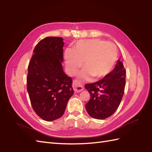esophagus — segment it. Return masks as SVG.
Masks as SVG:
<instances>
[{
    "label": "esophagus",
    "mask_w": 152,
    "mask_h": 152,
    "mask_svg": "<svg viewBox=\"0 0 152 152\" xmlns=\"http://www.w3.org/2000/svg\"><path fill=\"white\" fill-rule=\"evenodd\" d=\"M73 90L75 92L78 93L81 92L84 89V86L82 85L78 80H73Z\"/></svg>",
    "instance_id": "esophagus-1"
}]
</instances>
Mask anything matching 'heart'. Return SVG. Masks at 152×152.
Instances as JSON below:
<instances>
[{
  "label": "heart",
  "mask_w": 152,
  "mask_h": 152,
  "mask_svg": "<svg viewBox=\"0 0 152 152\" xmlns=\"http://www.w3.org/2000/svg\"><path fill=\"white\" fill-rule=\"evenodd\" d=\"M118 58L116 45L98 39L81 40L73 49L65 53L66 66L69 73L74 74L82 66L85 68L80 73L83 78L92 75L95 79L105 77L113 69Z\"/></svg>",
  "instance_id": "heart-1"
}]
</instances>
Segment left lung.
I'll use <instances>...</instances> for the list:
<instances>
[{
  "label": "left lung",
  "mask_w": 152,
  "mask_h": 152,
  "mask_svg": "<svg viewBox=\"0 0 152 152\" xmlns=\"http://www.w3.org/2000/svg\"><path fill=\"white\" fill-rule=\"evenodd\" d=\"M125 85L126 69L118 60L114 69L102 79L85 85L90 94V99L85 105L89 115L98 120L113 115L122 101Z\"/></svg>",
  "instance_id": "1"
}]
</instances>
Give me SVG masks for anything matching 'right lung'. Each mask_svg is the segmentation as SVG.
<instances>
[{"mask_svg": "<svg viewBox=\"0 0 152 152\" xmlns=\"http://www.w3.org/2000/svg\"><path fill=\"white\" fill-rule=\"evenodd\" d=\"M62 38L47 37L37 44L26 77L33 110L45 121L60 118L73 94L72 79L62 69Z\"/></svg>", "mask_w": 152, "mask_h": 152, "instance_id": "right-lung-1", "label": "right lung"}]
</instances>
